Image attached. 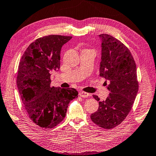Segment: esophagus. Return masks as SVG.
<instances>
[{
    "mask_svg": "<svg viewBox=\"0 0 156 156\" xmlns=\"http://www.w3.org/2000/svg\"><path fill=\"white\" fill-rule=\"evenodd\" d=\"M79 95H80V96L83 98H87L88 96H90V94L89 93H87V92H84V91H80Z\"/></svg>",
    "mask_w": 156,
    "mask_h": 156,
    "instance_id": "34e87169",
    "label": "esophagus"
}]
</instances>
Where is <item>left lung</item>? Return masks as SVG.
Masks as SVG:
<instances>
[{"instance_id":"8db88e82","label":"left lung","mask_w":156,"mask_h":156,"mask_svg":"<svg viewBox=\"0 0 156 156\" xmlns=\"http://www.w3.org/2000/svg\"><path fill=\"white\" fill-rule=\"evenodd\" d=\"M101 41L100 76L109 82L106 100L91 115V119L100 127L112 129L122 122L131 109L138 91L137 68L130 51L114 37L106 34L98 36Z\"/></svg>"}]
</instances>
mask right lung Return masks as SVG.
<instances>
[{
  "label": "right lung",
  "mask_w": 156,
  "mask_h": 156,
  "mask_svg": "<svg viewBox=\"0 0 156 156\" xmlns=\"http://www.w3.org/2000/svg\"><path fill=\"white\" fill-rule=\"evenodd\" d=\"M72 36L50 35L37 39L25 50L18 66L17 86L30 119L41 127L53 128L65 117L73 88L50 86L51 72L58 71L62 47Z\"/></svg>",
  "instance_id": "right-lung-1"
}]
</instances>
